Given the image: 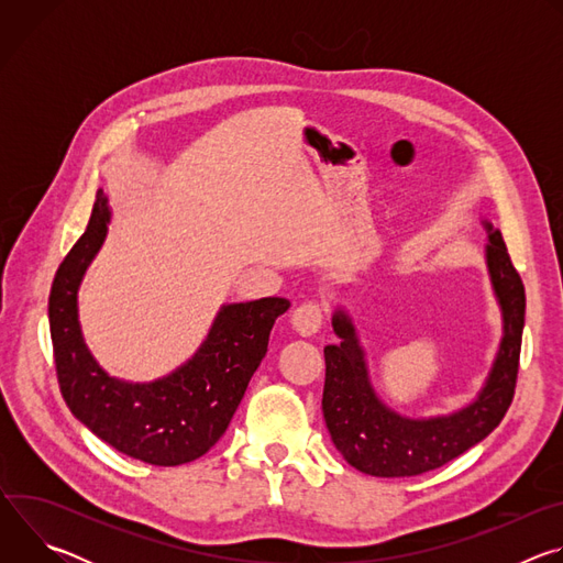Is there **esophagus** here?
I'll return each mask as SVG.
<instances>
[{"label": "esophagus", "instance_id": "34e87169", "mask_svg": "<svg viewBox=\"0 0 563 563\" xmlns=\"http://www.w3.org/2000/svg\"><path fill=\"white\" fill-rule=\"evenodd\" d=\"M323 307L318 302H302L291 313V325L300 336H313L323 325Z\"/></svg>", "mask_w": 563, "mask_h": 563}]
</instances>
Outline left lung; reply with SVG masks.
Wrapping results in <instances>:
<instances>
[{"label": "left lung", "mask_w": 563, "mask_h": 563, "mask_svg": "<svg viewBox=\"0 0 563 563\" xmlns=\"http://www.w3.org/2000/svg\"><path fill=\"white\" fill-rule=\"evenodd\" d=\"M486 233V265L501 309L504 336L484 387L467 406L439 417L412 419L389 408L372 385L365 350L350 313L339 307L332 328L339 345L325 347L323 417L343 459L372 476H417L445 465L484 441L508 412L526 316L523 283L512 267L501 231L481 220Z\"/></svg>", "instance_id": "left-lung-1"}]
</instances>
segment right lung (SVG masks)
<instances>
[{"mask_svg":"<svg viewBox=\"0 0 563 563\" xmlns=\"http://www.w3.org/2000/svg\"><path fill=\"white\" fill-rule=\"evenodd\" d=\"M109 222V198L98 189L87 231L51 287L48 323L59 389L73 417L118 452L151 465H183L224 434L289 300L227 302L198 352L172 374L148 383L115 378L85 343L77 313V289L104 245Z\"/></svg>","mask_w":563,"mask_h":563,"instance_id":"right-lung-1","label":"right lung"}]
</instances>
